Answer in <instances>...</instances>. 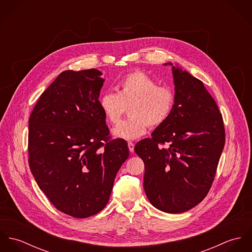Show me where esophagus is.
I'll return each instance as SVG.
<instances>
[{
  "instance_id": "1",
  "label": "esophagus",
  "mask_w": 252,
  "mask_h": 252,
  "mask_svg": "<svg viewBox=\"0 0 252 252\" xmlns=\"http://www.w3.org/2000/svg\"><path fill=\"white\" fill-rule=\"evenodd\" d=\"M134 147H135V145L133 143H131V142L128 143V148H129L130 152H134Z\"/></svg>"
}]
</instances>
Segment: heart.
<instances>
[{
	"instance_id": "b5f03b06",
	"label": "heart",
	"mask_w": 252,
	"mask_h": 252,
	"mask_svg": "<svg viewBox=\"0 0 252 252\" xmlns=\"http://www.w3.org/2000/svg\"><path fill=\"white\" fill-rule=\"evenodd\" d=\"M175 104V93L166 85L144 72H130L118 83V92L107 91L99 99V107L112 124L121 119L126 106L130 117L112 130L115 138L136 140L145 134L148 124L152 127L164 123Z\"/></svg>"
}]
</instances>
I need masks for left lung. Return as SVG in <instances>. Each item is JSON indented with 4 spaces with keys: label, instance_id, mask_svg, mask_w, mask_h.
<instances>
[{
    "label": "left lung",
    "instance_id": "8db88e82",
    "mask_svg": "<svg viewBox=\"0 0 252 252\" xmlns=\"http://www.w3.org/2000/svg\"><path fill=\"white\" fill-rule=\"evenodd\" d=\"M172 66L175 104L168 119L135 152L144 160V188L156 209L181 214L207 196L225 144L222 115L203 82ZM168 142V149L158 147Z\"/></svg>",
    "mask_w": 252,
    "mask_h": 252
}]
</instances>
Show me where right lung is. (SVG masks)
<instances>
[{
  "label": "right lung",
  "instance_id": "add662e5",
  "mask_svg": "<svg viewBox=\"0 0 252 252\" xmlns=\"http://www.w3.org/2000/svg\"><path fill=\"white\" fill-rule=\"evenodd\" d=\"M102 74L96 69L61 72L29 118L31 172L52 205L75 218L106 207L115 176L129 157L124 140H108L99 107Z\"/></svg>",
  "mask_w": 252,
  "mask_h": 252
}]
</instances>
